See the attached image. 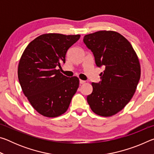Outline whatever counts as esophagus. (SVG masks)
<instances>
[{
  "label": "esophagus",
  "instance_id": "esophagus-1",
  "mask_svg": "<svg viewBox=\"0 0 154 154\" xmlns=\"http://www.w3.org/2000/svg\"><path fill=\"white\" fill-rule=\"evenodd\" d=\"M85 82V81H83V80H82V79H80L79 80V83H80V84H83V83H84Z\"/></svg>",
  "mask_w": 154,
  "mask_h": 154
}]
</instances>
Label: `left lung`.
Listing matches in <instances>:
<instances>
[{
	"label": "left lung",
	"instance_id": "obj_1",
	"mask_svg": "<svg viewBox=\"0 0 154 154\" xmlns=\"http://www.w3.org/2000/svg\"><path fill=\"white\" fill-rule=\"evenodd\" d=\"M83 43L93 53L96 66L105 69L100 82L92 83L88 103L98 116H113L124 108L136 91L140 77L139 58L129 41L115 31L86 35Z\"/></svg>",
	"mask_w": 154,
	"mask_h": 154
}]
</instances>
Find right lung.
Returning <instances> with one entry per match:
<instances>
[{
  "mask_svg": "<svg viewBox=\"0 0 154 154\" xmlns=\"http://www.w3.org/2000/svg\"><path fill=\"white\" fill-rule=\"evenodd\" d=\"M80 35L49 33L28 44L18 65L21 88L35 110L43 116L55 118L64 113L79 88L77 77L60 72L67 50Z\"/></svg>",
  "mask_w": 154,
  "mask_h": 154,
  "instance_id": "add662e5",
  "label": "right lung"
}]
</instances>
